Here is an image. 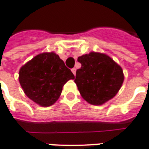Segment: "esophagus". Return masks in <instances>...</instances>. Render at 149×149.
Listing matches in <instances>:
<instances>
[{
	"label": "esophagus",
	"instance_id": "obj_1",
	"mask_svg": "<svg viewBox=\"0 0 149 149\" xmlns=\"http://www.w3.org/2000/svg\"><path fill=\"white\" fill-rule=\"evenodd\" d=\"M71 71H72V73L75 75V74H76V69L75 68H72L71 69Z\"/></svg>",
	"mask_w": 149,
	"mask_h": 149
}]
</instances>
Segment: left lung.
<instances>
[{
    "mask_svg": "<svg viewBox=\"0 0 149 149\" xmlns=\"http://www.w3.org/2000/svg\"><path fill=\"white\" fill-rule=\"evenodd\" d=\"M81 67L74 82L84 100L92 105L106 103L117 94L124 82L121 67L108 55L90 52L78 56Z\"/></svg>",
    "mask_w": 149,
    "mask_h": 149,
    "instance_id": "1",
    "label": "left lung"
}]
</instances>
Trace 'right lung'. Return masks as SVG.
I'll use <instances>...</instances> for the list:
<instances>
[{
    "label": "right lung",
    "instance_id": "obj_1",
    "mask_svg": "<svg viewBox=\"0 0 149 149\" xmlns=\"http://www.w3.org/2000/svg\"><path fill=\"white\" fill-rule=\"evenodd\" d=\"M74 75L54 52L34 56L19 70L18 80L28 98L41 107L54 105L64 84Z\"/></svg>",
    "mask_w": 149,
    "mask_h": 149
}]
</instances>
